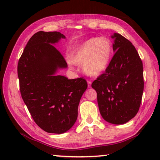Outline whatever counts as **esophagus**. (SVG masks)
I'll use <instances>...</instances> for the list:
<instances>
[{
	"label": "esophagus",
	"instance_id": "esophagus-1",
	"mask_svg": "<svg viewBox=\"0 0 160 160\" xmlns=\"http://www.w3.org/2000/svg\"><path fill=\"white\" fill-rule=\"evenodd\" d=\"M91 84H92V82L90 80H88V88H91Z\"/></svg>",
	"mask_w": 160,
	"mask_h": 160
}]
</instances>
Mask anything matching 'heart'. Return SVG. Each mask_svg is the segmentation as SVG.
<instances>
[{"label":"heart","instance_id":"b5f03b06","mask_svg":"<svg viewBox=\"0 0 160 160\" xmlns=\"http://www.w3.org/2000/svg\"><path fill=\"white\" fill-rule=\"evenodd\" d=\"M113 47L107 37H93L75 48L70 54V64H82L86 74L97 76L109 66Z\"/></svg>","mask_w":160,"mask_h":160}]
</instances>
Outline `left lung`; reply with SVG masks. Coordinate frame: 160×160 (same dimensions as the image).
Listing matches in <instances>:
<instances>
[{
    "instance_id": "1",
    "label": "left lung",
    "mask_w": 160,
    "mask_h": 160,
    "mask_svg": "<svg viewBox=\"0 0 160 160\" xmlns=\"http://www.w3.org/2000/svg\"><path fill=\"white\" fill-rule=\"evenodd\" d=\"M114 55L104 73L92 84L102 118L110 123H126L137 114L144 89L142 62L132 43L118 33Z\"/></svg>"
}]
</instances>
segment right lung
<instances>
[{
	"label": "right lung",
	"instance_id": "add662e5",
	"mask_svg": "<svg viewBox=\"0 0 160 160\" xmlns=\"http://www.w3.org/2000/svg\"><path fill=\"white\" fill-rule=\"evenodd\" d=\"M66 39L58 32L35 33L18 64L20 90L34 122L50 133L61 134L74 125L80 100L88 83L83 78L68 80L57 75L66 68L63 56L53 44Z\"/></svg>",
	"mask_w": 160,
	"mask_h": 160
}]
</instances>
